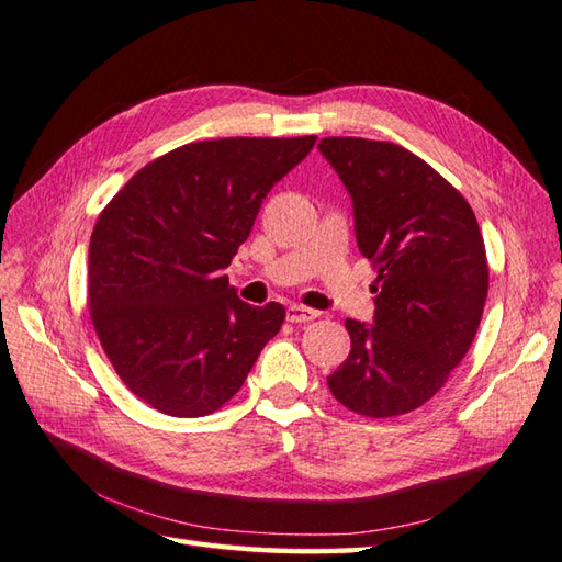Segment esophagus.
Returning a JSON list of instances; mask_svg holds the SVG:
<instances>
[{
  "mask_svg": "<svg viewBox=\"0 0 562 562\" xmlns=\"http://www.w3.org/2000/svg\"><path fill=\"white\" fill-rule=\"evenodd\" d=\"M318 314L314 312V308H306L302 304H292L288 308V321H292V324H308V321H314Z\"/></svg>",
  "mask_w": 562,
  "mask_h": 562,
  "instance_id": "esophagus-1",
  "label": "esophagus"
}]
</instances>
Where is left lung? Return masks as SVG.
Instances as JSON below:
<instances>
[{
    "label": "left lung",
    "mask_w": 562,
    "mask_h": 562,
    "mask_svg": "<svg viewBox=\"0 0 562 562\" xmlns=\"http://www.w3.org/2000/svg\"><path fill=\"white\" fill-rule=\"evenodd\" d=\"M355 207V234L376 280L374 326L348 318L352 348L328 389L362 417L420 408L447 384L479 330L487 258L469 202L401 145L324 137Z\"/></svg>",
    "instance_id": "1"
}]
</instances>
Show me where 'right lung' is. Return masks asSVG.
<instances>
[{
  "instance_id": "1",
  "label": "right lung",
  "mask_w": 562,
  "mask_h": 562,
  "mask_svg": "<svg viewBox=\"0 0 562 562\" xmlns=\"http://www.w3.org/2000/svg\"><path fill=\"white\" fill-rule=\"evenodd\" d=\"M316 135L190 142L149 161L93 226L89 314L137 398L173 417L220 411L241 389L284 306H250L229 266L262 198Z\"/></svg>"
}]
</instances>
